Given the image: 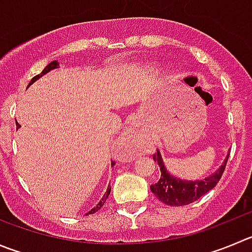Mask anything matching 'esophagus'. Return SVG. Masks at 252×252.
Segmentation results:
<instances>
[{
    "mask_svg": "<svg viewBox=\"0 0 252 252\" xmlns=\"http://www.w3.org/2000/svg\"><path fill=\"white\" fill-rule=\"evenodd\" d=\"M123 135H124V140H126V143H133L134 145L137 144H140V142H142V139H140V137L138 135L137 130L134 128H126V130L123 131Z\"/></svg>",
    "mask_w": 252,
    "mask_h": 252,
    "instance_id": "esophagus-1",
    "label": "esophagus"
}]
</instances>
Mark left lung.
<instances>
[{
	"mask_svg": "<svg viewBox=\"0 0 252 252\" xmlns=\"http://www.w3.org/2000/svg\"><path fill=\"white\" fill-rule=\"evenodd\" d=\"M153 159L155 163H158L159 168H160V179L158 180V183L150 185L152 192L166 205L183 206L200 199L203 195L210 191L218 184L224 173L225 166H226L229 153L221 165L219 166L214 173L205 176L204 179L195 180L182 179V178H178L169 173L159 150H157V153L153 155Z\"/></svg>",
	"mask_w": 252,
	"mask_h": 252,
	"instance_id": "left-lung-1",
	"label": "left lung"
}]
</instances>
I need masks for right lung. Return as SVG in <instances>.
Returning a JSON list of instances; mask_svg holds the SVG:
<instances>
[{
    "label": "right lung",
    "instance_id": "add662e5",
    "mask_svg": "<svg viewBox=\"0 0 252 252\" xmlns=\"http://www.w3.org/2000/svg\"><path fill=\"white\" fill-rule=\"evenodd\" d=\"M58 67H60V63H58L57 61H53V62H51V63H49L48 65H47L46 68H44L43 70H42V73H41V74H37L36 77H33V78L31 79V82H30V83H28V87H30L31 84H33L34 82H36V81H38V79L41 78V77H43L44 74H47V73H48V72H51V70H53V69H57ZM28 87H27V88H28ZM16 126H17V129L20 128V126H21L20 124H18V123L16 124ZM114 164H115L114 161H112V166H114ZM109 194H110V187H108V188H107V191H105V194L103 195V197H102V199H100V200H99V203H98L97 205L94 206V208L92 209L91 211H88V213H87L86 215H88V214H93V213H95V211H98V210H99V209L102 208L103 205H104L105 200H107V197L109 196Z\"/></svg>",
    "mask_w": 252,
    "mask_h": 252
}]
</instances>
